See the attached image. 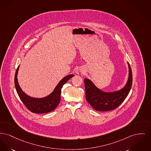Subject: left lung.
Masks as SVG:
<instances>
[{
	"label": "left lung",
	"mask_w": 151,
	"mask_h": 151,
	"mask_svg": "<svg viewBox=\"0 0 151 151\" xmlns=\"http://www.w3.org/2000/svg\"><path fill=\"white\" fill-rule=\"evenodd\" d=\"M128 80L123 88L113 92H105L98 88L88 79H84L86 98L92 108L98 111L114 110L127 97L132 84V73L129 64Z\"/></svg>",
	"instance_id": "1"
}]
</instances>
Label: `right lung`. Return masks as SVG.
<instances>
[{
  "instance_id": "add662e5",
  "label": "right lung",
  "mask_w": 151,
  "mask_h": 151,
  "mask_svg": "<svg viewBox=\"0 0 151 151\" xmlns=\"http://www.w3.org/2000/svg\"><path fill=\"white\" fill-rule=\"evenodd\" d=\"M19 65L18 66L15 75V86L17 92L22 101L24 106L31 112L36 114L48 113L55 110L60 101L61 89L63 85L71 78L74 76L73 75H69L60 80L53 92L44 98H31L27 95L20 88L17 79V74Z\"/></svg>"
}]
</instances>
